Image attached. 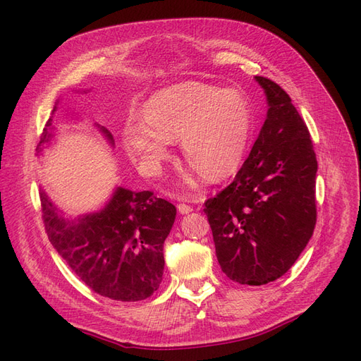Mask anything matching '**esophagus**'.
Returning a JSON list of instances; mask_svg holds the SVG:
<instances>
[{"instance_id":"34e87169","label":"esophagus","mask_w":361,"mask_h":361,"mask_svg":"<svg viewBox=\"0 0 361 361\" xmlns=\"http://www.w3.org/2000/svg\"><path fill=\"white\" fill-rule=\"evenodd\" d=\"M178 211H179L182 215H185V214H190V212L192 211V207H191L190 204H187V203H179V204H178Z\"/></svg>"}]
</instances>
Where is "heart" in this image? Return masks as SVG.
I'll use <instances>...</instances> for the list:
<instances>
[{
    "mask_svg": "<svg viewBox=\"0 0 361 361\" xmlns=\"http://www.w3.org/2000/svg\"><path fill=\"white\" fill-rule=\"evenodd\" d=\"M143 114H130L122 137L128 154L143 170L155 173L180 137L190 179L204 173L212 180L233 174L241 166L253 133V111L236 90L199 81L167 87L150 97Z\"/></svg>",
    "mask_w": 361,
    "mask_h": 361,
    "instance_id": "1",
    "label": "heart"
}]
</instances>
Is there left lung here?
I'll use <instances>...</instances> for the list:
<instances>
[{"instance_id":"left-lung-1","label":"left lung","mask_w":361,"mask_h":361,"mask_svg":"<svg viewBox=\"0 0 361 361\" xmlns=\"http://www.w3.org/2000/svg\"><path fill=\"white\" fill-rule=\"evenodd\" d=\"M255 78L269 106L265 123L233 182L203 211L224 274L260 286L286 274L313 235L318 161L289 94L274 81Z\"/></svg>"}]
</instances>
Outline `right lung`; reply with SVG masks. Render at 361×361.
Listing matches in <instances>:
<instances>
[{
  "label": "right lung",
  "instance_id": "1",
  "mask_svg": "<svg viewBox=\"0 0 361 361\" xmlns=\"http://www.w3.org/2000/svg\"><path fill=\"white\" fill-rule=\"evenodd\" d=\"M52 129L49 118L37 154L54 137ZM101 130L114 145L113 135L104 126ZM40 204L52 247L92 290L116 301H141L159 288L164 241L176 218L174 204L152 191L122 187L99 212L75 220L61 215L45 191H40Z\"/></svg>",
  "mask_w": 361,
  "mask_h": 361
}]
</instances>
